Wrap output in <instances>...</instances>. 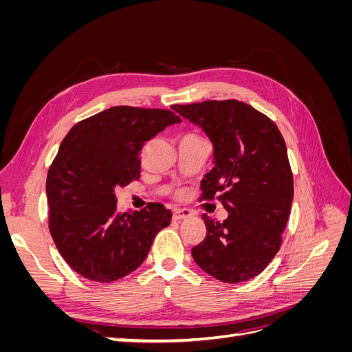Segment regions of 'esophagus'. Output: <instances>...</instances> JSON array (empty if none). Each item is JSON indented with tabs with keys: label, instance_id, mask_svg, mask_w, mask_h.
Listing matches in <instances>:
<instances>
[{
	"label": "esophagus",
	"instance_id": "obj_1",
	"mask_svg": "<svg viewBox=\"0 0 352 352\" xmlns=\"http://www.w3.org/2000/svg\"><path fill=\"white\" fill-rule=\"evenodd\" d=\"M190 217H192V212H190L186 208H177L173 212V219L175 220H186V219H190Z\"/></svg>",
	"mask_w": 352,
	"mask_h": 352
}]
</instances>
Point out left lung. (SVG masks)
<instances>
[{"mask_svg": "<svg viewBox=\"0 0 352 352\" xmlns=\"http://www.w3.org/2000/svg\"><path fill=\"white\" fill-rule=\"evenodd\" d=\"M199 126L214 148V167L201 180L202 199L221 201L219 223L202 216L207 235L192 248L199 267L225 283L260 274L280 250L294 199V177L280 131L238 100L173 105Z\"/></svg>", "mask_w": 352, "mask_h": 352, "instance_id": "obj_1", "label": "left lung"}]
</instances>
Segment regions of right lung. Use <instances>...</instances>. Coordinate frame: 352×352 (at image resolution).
I'll return each mask as SVG.
<instances>
[{
    "label": "right lung",
    "mask_w": 352,
    "mask_h": 352,
    "mask_svg": "<svg viewBox=\"0 0 352 352\" xmlns=\"http://www.w3.org/2000/svg\"><path fill=\"white\" fill-rule=\"evenodd\" d=\"M180 122L173 111L119 105L74 124L47 176L48 226L70 267L98 283L119 280L146 258L172 212L162 204L120 214L114 189L140 179L146 141Z\"/></svg>",
    "instance_id": "obj_1"
}]
</instances>
